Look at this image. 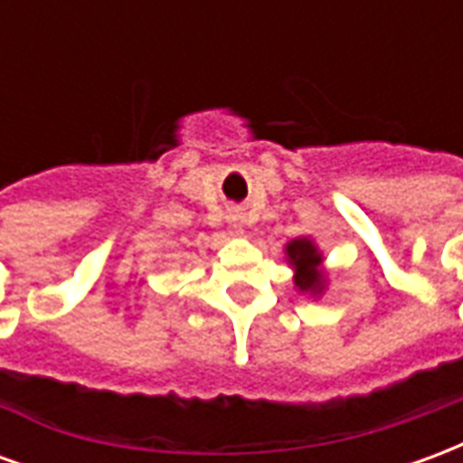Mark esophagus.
Instances as JSON below:
<instances>
[{"label": "esophagus", "mask_w": 463, "mask_h": 463, "mask_svg": "<svg viewBox=\"0 0 463 463\" xmlns=\"http://www.w3.org/2000/svg\"><path fill=\"white\" fill-rule=\"evenodd\" d=\"M228 222H231L232 228H238V231H242V225H245V215H242L241 211H228Z\"/></svg>", "instance_id": "34e87169"}]
</instances>
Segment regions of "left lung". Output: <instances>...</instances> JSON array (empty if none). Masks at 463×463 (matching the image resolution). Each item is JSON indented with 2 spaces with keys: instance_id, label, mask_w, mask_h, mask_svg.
<instances>
[{
  "instance_id": "obj_1",
  "label": "left lung",
  "mask_w": 463,
  "mask_h": 463,
  "mask_svg": "<svg viewBox=\"0 0 463 463\" xmlns=\"http://www.w3.org/2000/svg\"><path fill=\"white\" fill-rule=\"evenodd\" d=\"M288 258L295 265V285L300 288V290H310V292H320L322 290V272L317 270L320 268V252L317 248L312 245L310 241H305V238H298V241L288 242Z\"/></svg>"
}]
</instances>
